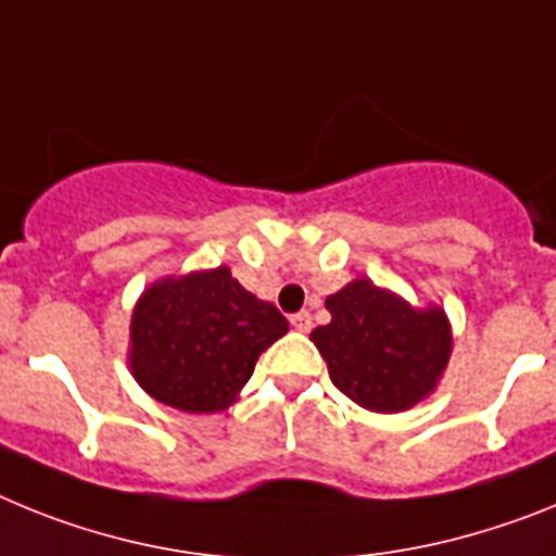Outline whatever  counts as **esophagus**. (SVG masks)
Listing matches in <instances>:
<instances>
[{
    "instance_id": "1",
    "label": "esophagus",
    "mask_w": 556,
    "mask_h": 556,
    "mask_svg": "<svg viewBox=\"0 0 556 556\" xmlns=\"http://www.w3.org/2000/svg\"><path fill=\"white\" fill-rule=\"evenodd\" d=\"M291 325L296 327L299 332H311V327H313V318H311V313H307V311H299V313H293V316H291Z\"/></svg>"
}]
</instances>
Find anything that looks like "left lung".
Masks as SVG:
<instances>
[{
  "label": "left lung",
  "instance_id": "obj_1",
  "mask_svg": "<svg viewBox=\"0 0 556 556\" xmlns=\"http://www.w3.org/2000/svg\"><path fill=\"white\" fill-rule=\"evenodd\" d=\"M330 325L311 341L341 394L375 414H400L437 392L453 352L451 318L439 305L414 307L361 277L327 296Z\"/></svg>",
  "mask_w": 556,
  "mask_h": 556
}]
</instances>
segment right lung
Segmentation results:
<instances>
[{
	"mask_svg": "<svg viewBox=\"0 0 556 556\" xmlns=\"http://www.w3.org/2000/svg\"><path fill=\"white\" fill-rule=\"evenodd\" d=\"M285 332L282 313L226 265L162 277L134 305L128 366L159 403L218 414L238 403L257 358Z\"/></svg>",
	"mask_w": 556,
	"mask_h": 556,
	"instance_id": "add662e5",
	"label": "right lung"
}]
</instances>
